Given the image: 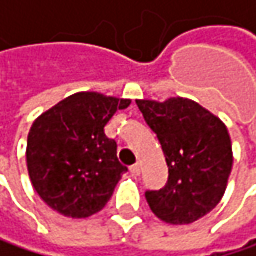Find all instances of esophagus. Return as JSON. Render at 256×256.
<instances>
[{"mask_svg":"<svg viewBox=\"0 0 256 256\" xmlns=\"http://www.w3.org/2000/svg\"><path fill=\"white\" fill-rule=\"evenodd\" d=\"M130 172H132L134 175H140V174H141V166H140V164H134V166L130 167Z\"/></svg>","mask_w":256,"mask_h":256,"instance_id":"esophagus-1","label":"esophagus"}]
</instances>
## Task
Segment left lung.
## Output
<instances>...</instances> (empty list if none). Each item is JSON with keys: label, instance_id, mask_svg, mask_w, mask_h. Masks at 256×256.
<instances>
[{"label": "left lung", "instance_id": "left-lung-1", "mask_svg": "<svg viewBox=\"0 0 256 256\" xmlns=\"http://www.w3.org/2000/svg\"><path fill=\"white\" fill-rule=\"evenodd\" d=\"M136 106L169 167L164 188L146 192L152 212L169 224H190L208 215L221 201L232 172L228 127L192 100H136Z\"/></svg>", "mask_w": 256, "mask_h": 256}]
</instances>
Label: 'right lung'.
Returning a JSON list of instances; mask_svg holds the SVG:
<instances>
[{
    "mask_svg": "<svg viewBox=\"0 0 256 256\" xmlns=\"http://www.w3.org/2000/svg\"><path fill=\"white\" fill-rule=\"evenodd\" d=\"M130 100L75 94L42 114L27 138V169L41 200L64 216L87 218L104 209L127 167L106 124Z\"/></svg>",
    "mask_w": 256,
    "mask_h": 256,
    "instance_id": "obj_1",
    "label": "right lung"
}]
</instances>
